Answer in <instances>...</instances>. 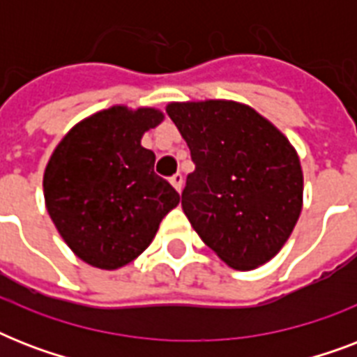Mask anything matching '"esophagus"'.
Here are the masks:
<instances>
[{
	"instance_id": "34e87169",
	"label": "esophagus",
	"mask_w": 357,
	"mask_h": 357,
	"mask_svg": "<svg viewBox=\"0 0 357 357\" xmlns=\"http://www.w3.org/2000/svg\"><path fill=\"white\" fill-rule=\"evenodd\" d=\"M170 183H172V187L178 190V192H181V189H183V176L179 172L174 174L172 178H170Z\"/></svg>"
}]
</instances>
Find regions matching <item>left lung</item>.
<instances>
[{"mask_svg":"<svg viewBox=\"0 0 357 357\" xmlns=\"http://www.w3.org/2000/svg\"><path fill=\"white\" fill-rule=\"evenodd\" d=\"M195 161L181 207L200 238L235 271L283 248L304 206L298 153L280 129L234 100L170 102Z\"/></svg>","mask_w":357,"mask_h":357,"instance_id":"obj_1","label":"left lung"}]
</instances>
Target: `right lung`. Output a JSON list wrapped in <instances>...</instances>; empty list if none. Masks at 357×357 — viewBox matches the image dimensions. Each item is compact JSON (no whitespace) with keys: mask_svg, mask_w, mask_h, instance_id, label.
I'll list each match as a JSON object with an SVG mask.
<instances>
[{"mask_svg":"<svg viewBox=\"0 0 357 357\" xmlns=\"http://www.w3.org/2000/svg\"><path fill=\"white\" fill-rule=\"evenodd\" d=\"M165 114L113 105L77 122L44 170V202L59 235L86 265L116 271L144 252L179 204L140 144Z\"/></svg>","mask_w":357,"mask_h":357,"instance_id":"right-lung-1","label":"right lung"}]
</instances>
